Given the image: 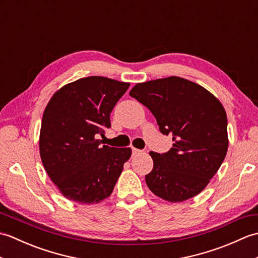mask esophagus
Here are the masks:
<instances>
[{
    "label": "esophagus",
    "instance_id": "esophagus-1",
    "mask_svg": "<svg viewBox=\"0 0 258 258\" xmlns=\"http://www.w3.org/2000/svg\"><path fill=\"white\" fill-rule=\"evenodd\" d=\"M141 153H142L141 150L135 149V147H132V154L133 155H139V154H141Z\"/></svg>",
    "mask_w": 258,
    "mask_h": 258
}]
</instances>
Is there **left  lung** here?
Instances as JSON below:
<instances>
[{
  "label": "left lung",
  "mask_w": 258,
  "mask_h": 258,
  "mask_svg": "<svg viewBox=\"0 0 258 258\" xmlns=\"http://www.w3.org/2000/svg\"><path fill=\"white\" fill-rule=\"evenodd\" d=\"M130 95L150 109L161 133L174 142L166 153H150L154 166L145 175L149 188L173 203L200 194L227 153V116L221 102L177 76L139 83Z\"/></svg>",
  "instance_id": "1"
}]
</instances>
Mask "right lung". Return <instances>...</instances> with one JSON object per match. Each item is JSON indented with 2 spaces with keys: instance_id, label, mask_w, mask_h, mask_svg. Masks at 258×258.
<instances>
[{
  "instance_id": "1",
  "label": "right lung",
  "mask_w": 258,
  "mask_h": 258,
  "mask_svg": "<svg viewBox=\"0 0 258 258\" xmlns=\"http://www.w3.org/2000/svg\"><path fill=\"white\" fill-rule=\"evenodd\" d=\"M130 83L89 76L63 86L48 102L40 134L41 160L62 195L81 204L112 194L132 151L96 140L111 127L112 109Z\"/></svg>"
}]
</instances>
